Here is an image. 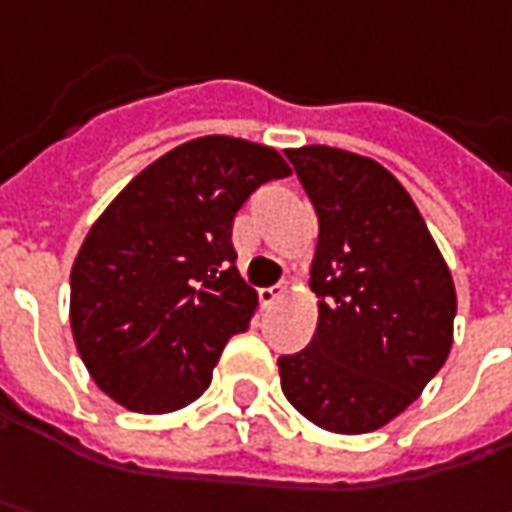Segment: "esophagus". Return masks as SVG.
<instances>
[{"label": "esophagus", "instance_id": "1", "mask_svg": "<svg viewBox=\"0 0 512 512\" xmlns=\"http://www.w3.org/2000/svg\"><path fill=\"white\" fill-rule=\"evenodd\" d=\"M283 291H286V286H269V289H260L257 294H260V303L269 309V306H274L283 297Z\"/></svg>", "mask_w": 512, "mask_h": 512}]
</instances>
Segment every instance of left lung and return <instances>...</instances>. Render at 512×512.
I'll use <instances>...</instances> for the list:
<instances>
[{
	"instance_id": "1",
	"label": "left lung",
	"mask_w": 512,
	"mask_h": 512,
	"mask_svg": "<svg viewBox=\"0 0 512 512\" xmlns=\"http://www.w3.org/2000/svg\"><path fill=\"white\" fill-rule=\"evenodd\" d=\"M317 212L311 343L283 354L280 385L331 433L388 425L445 365L456 289L405 186L377 161L334 147L286 150Z\"/></svg>"
}]
</instances>
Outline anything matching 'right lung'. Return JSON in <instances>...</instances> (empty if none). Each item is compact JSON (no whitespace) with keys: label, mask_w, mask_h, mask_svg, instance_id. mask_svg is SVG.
Returning <instances> with one entry per match:
<instances>
[{"label":"right lung","mask_w":512,"mask_h":512,"mask_svg":"<svg viewBox=\"0 0 512 512\" xmlns=\"http://www.w3.org/2000/svg\"><path fill=\"white\" fill-rule=\"evenodd\" d=\"M289 175L272 147L206 135L161 155L104 209L70 272V326L107 397L169 414L209 388L257 306L232 221L257 186Z\"/></svg>","instance_id":"add662e5"}]
</instances>
